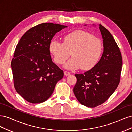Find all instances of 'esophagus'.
Listing matches in <instances>:
<instances>
[{
	"label": "esophagus",
	"mask_w": 132,
	"mask_h": 132,
	"mask_svg": "<svg viewBox=\"0 0 132 132\" xmlns=\"http://www.w3.org/2000/svg\"><path fill=\"white\" fill-rule=\"evenodd\" d=\"M64 75L65 76H68V75H70L71 74V73L69 72V71H64Z\"/></svg>",
	"instance_id": "1"
}]
</instances>
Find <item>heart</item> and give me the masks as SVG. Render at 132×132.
<instances>
[{
	"mask_svg": "<svg viewBox=\"0 0 132 132\" xmlns=\"http://www.w3.org/2000/svg\"><path fill=\"white\" fill-rule=\"evenodd\" d=\"M49 48L55 62L58 64L63 65L71 54L73 58L65 64V68L69 69L81 68L82 70H89L98 62L102 44L100 39L91 34L77 30L65 35L63 43L52 40Z\"/></svg>",
	"mask_w": 132,
	"mask_h": 132,
	"instance_id": "obj_1",
	"label": "heart"
}]
</instances>
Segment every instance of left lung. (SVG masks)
<instances>
[{
    "mask_svg": "<svg viewBox=\"0 0 132 132\" xmlns=\"http://www.w3.org/2000/svg\"><path fill=\"white\" fill-rule=\"evenodd\" d=\"M99 29L103 38V52L94 68L84 74H75L77 81L73 91L82 105L95 107L112 95L120 81L122 66L121 51L113 37L101 25Z\"/></svg>",
    "mask_w": 132,
    "mask_h": 132,
    "instance_id": "8db88e82",
    "label": "left lung"
}]
</instances>
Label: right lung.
<instances>
[{
  "mask_svg": "<svg viewBox=\"0 0 132 132\" xmlns=\"http://www.w3.org/2000/svg\"><path fill=\"white\" fill-rule=\"evenodd\" d=\"M67 26L42 23L27 31L16 47L11 65L17 93L28 102H45L52 94L63 71L52 61L50 43Z\"/></svg>",
  "mask_w": 132,
  "mask_h": 132,
  "instance_id": "obj_1",
  "label": "right lung"
}]
</instances>
